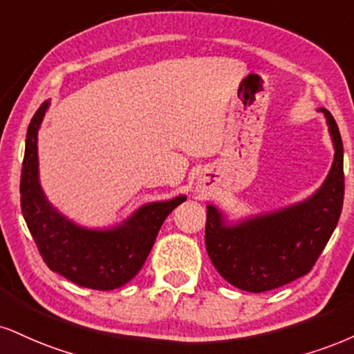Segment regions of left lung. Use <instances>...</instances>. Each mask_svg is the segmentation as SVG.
<instances>
[{
    "label": "left lung",
    "instance_id": "1",
    "mask_svg": "<svg viewBox=\"0 0 354 354\" xmlns=\"http://www.w3.org/2000/svg\"><path fill=\"white\" fill-rule=\"evenodd\" d=\"M325 115L333 163L315 193L288 206L231 221L207 204L206 249L223 279L241 290L261 293L312 270L330 241L343 207V142L333 115Z\"/></svg>",
    "mask_w": 354,
    "mask_h": 354
}]
</instances>
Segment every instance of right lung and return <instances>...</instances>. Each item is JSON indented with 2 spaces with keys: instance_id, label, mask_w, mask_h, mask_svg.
Masks as SVG:
<instances>
[{
  "instance_id": "1",
  "label": "right lung",
  "mask_w": 354,
  "mask_h": 354,
  "mask_svg": "<svg viewBox=\"0 0 354 354\" xmlns=\"http://www.w3.org/2000/svg\"><path fill=\"white\" fill-rule=\"evenodd\" d=\"M50 100L34 113L28 127L21 171V209L37 249L53 272L93 290H113L138 274L161 224L186 194L151 201L110 227H87L62 214L49 201L39 180L37 133Z\"/></svg>"
}]
</instances>
